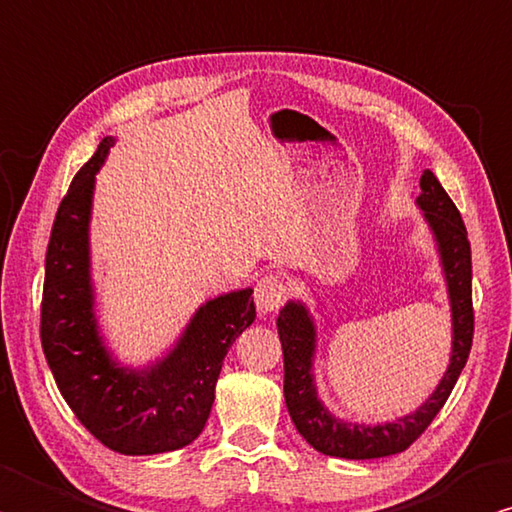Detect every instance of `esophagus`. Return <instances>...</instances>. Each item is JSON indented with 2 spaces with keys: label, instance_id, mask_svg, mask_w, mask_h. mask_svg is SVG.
Wrapping results in <instances>:
<instances>
[{
  "label": "esophagus",
  "instance_id": "esophagus-1",
  "mask_svg": "<svg viewBox=\"0 0 512 512\" xmlns=\"http://www.w3.org/2000/svg\"><path fill=\"white\" fill-rule=\"evenodd\" d=\"M288 300V284L282 275L266 273L255 284V304L259 315L280 311Z\"/></svg>",
  "mask_w": 512,
  "mask_h": 512
}]
</instances>
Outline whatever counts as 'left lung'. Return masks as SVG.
<instances>
[{"mask_svg": "<svg viewBox=\"0 0 512 512\" xmlns=\"http://www.w3.org/2000/svg\"><path fill=\"white\" fill-rule=\"evenodd\" d=\"M418 206L423 208L427 224H430L436 241H439L445 277H448L450 288L454 342L448 371H445L436 392L414 414L398 418L396 423L376 427L349 425L333 418L318 401V392H315L313 385L311 358L315 331L309 315H306L304 306L293 302H288L280 315H277V331H280L284 349V398L288 414H291L297 432L315 450L329 454V457L378 459L410 448L418 436L427 430V425L434 421V416L441 412L454 385H457L461 369L468 362L472 336H475L468 230L454 201L448 197V192L443 190V185L430 170H425L421 176Z\"/></svg>", "mask_w": 512, "mask_h": 512, "instance_id": "8db88e82", "label": "left lung"}]
</instances>
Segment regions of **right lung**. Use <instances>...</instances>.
<instances>
[{"label":"right lung","mask_w":512,"mask_h":512,"mask_svg":"<svg viewBox=\"0 0 512 512\" xmlns=\"http://www.w3.org/2000/svg\"><path fill=\"white\" fill-rule=\"evenodd\" d=\"M114 138L73 176L55 215L40 309V338L60 394L89 434L120 454H159L192 443L206 425L221 365L255 320L253 291L210 300L176 349L147 371L109 360L96 331L89 286L87 226L94 176Z\"/></svg>","instance_id":"right-lung-1"}]
</instances>
